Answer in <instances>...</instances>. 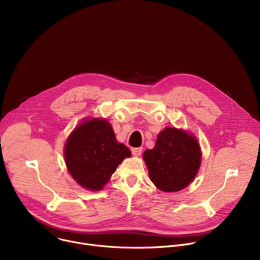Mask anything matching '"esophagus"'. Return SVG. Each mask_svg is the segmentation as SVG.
<instances>
[{"label": "esophagus", "mask_w": 260, "mask_h": 260, "mask_svg": "<svg viewBox=\"0 0 260 260\" xmlns=\"http://www.w3.org/2000/svg\"><path fill=\"white\" fill-rule=\"evenodd\" d=\"M132 153L134 156H140L142 154V148H133Z\"/></svg>", "instance_id": "1"}]
</instances>
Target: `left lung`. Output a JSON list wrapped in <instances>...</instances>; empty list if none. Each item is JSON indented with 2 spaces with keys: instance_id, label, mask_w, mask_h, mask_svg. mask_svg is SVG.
<instances>
[{
  "instance_id": "obj_1",
  "label": "left lung",
  "mask_w": 260,
  "mask_h": 260,
  "mask_svg": "<svg viewBox=\"0 0 260 260\" xmlns=\"http://www.w3.org/2000/svg\"><path fill=\"white\" fill-rule=\"evenodd\" d=\"M143 158L150 180L166 192L179 191L197 176L202 152L198 140L190 134L166 127L159 133L153 149L144 152Z\"/></svg>"
}]
</instances>
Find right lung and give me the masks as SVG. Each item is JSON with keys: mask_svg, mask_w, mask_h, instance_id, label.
I'll return each mask as SVG.
<instances>
[{"mask_svg": "<svg viewBox=\"0 0 260 260\" xmlns=\"http://www.w3.org/2000/svg\"><path fill=\"white\" fill-rule=\"evenodd\" d=\"M131 154L125 145L116 141L106 119L93 118L80 123L64 145L69 173L80 186L92 191L101 190L118 165Z\"/></svg>", "mask_w": 260, "mask_h": 260, "instance_id": "obj_1", "label": "right lung"}]
</instances>
